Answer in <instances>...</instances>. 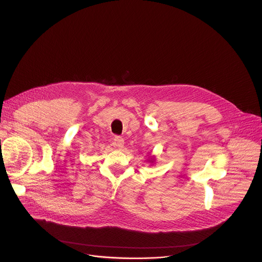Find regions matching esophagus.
<instances>
[{"mask_svg":"<svg viewBox=\"0 0 262 262\" xmlns=\"http://www.w3.org/2000/svg\"><path fill=\"white\" fill-rule=\"evenodd\" d=\"M114 146H116L118 149L123 148V146H124V140H123V138H121V137H119V136H116V137L114 138Z\"/></svg>","mask_w":262,"mask_h":262,"instance_id":"obj_1","label":"esophagus"}]
</instances>
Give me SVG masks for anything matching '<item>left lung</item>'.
I'll return each mask as SVG.
<instances>
[{"label":"left lung","instance_id":"obj_1","mask_svg":"<svg viewBox=\"0 0 262 262\" xmlns=\"http://www.w3.org/2000/svg\"><path fill=\"white\" fill-rule=\"evenodd\" d=\"M147 161H148L149 163H150V164H154V163L156 162V158H155V157H149Z\"/></svg>","mask_w":262,"mask_h":262}]
</instances>
